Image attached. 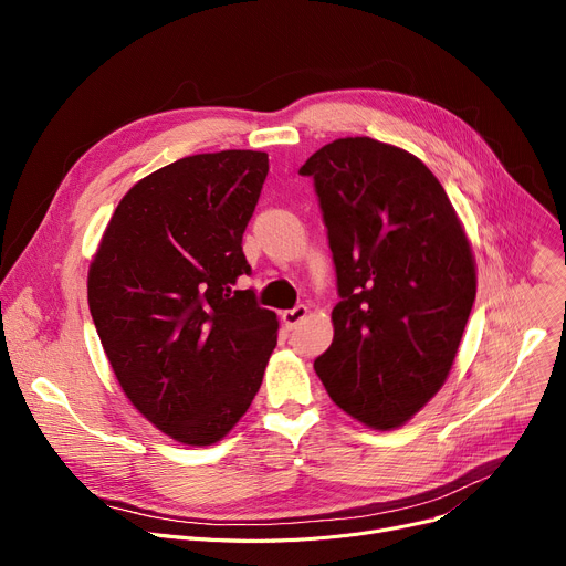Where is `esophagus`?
Listing matches in <instances>:
<instances>
[{
    "label": "esophagus",
    "mask_w": 566,
    "mask_h": 566,
    "mask_svg": "<svg viewBox=\"0 0 566 566\" xmlns=\"http://www.w3.org/2000/svg\"><path fill=\"white\" fill-rule=\"evenodd\" d=\"M307 307L305 305H295L293 310H286V312H282V321H284V325L286 328H295V325H298L305 316H307Z\"/></svg>",
    "instance_id": "esophagus-1"
}]
</instances>
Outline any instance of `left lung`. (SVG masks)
Segmentation results:
<instances>
[{"instance_id":"8db88e82","label":"left lung","mask_w":566,"mask_h":566,"mask_svg":"<svg viewBox=\"0 0 566 566\" xmlns=\"http://www.w3.org/2000/svg\"><path fill=\"white\" fill-rule=\"evenodd\" d=\"M298 174L314 178L342 298L314 369L350 418L401 427L440 390L465 331L478 293L465 231L429 167L371 137L325 144Z\"/></svg>"}]
</instances>
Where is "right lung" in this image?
<instances>
[{"mask_svg":"<svg viewBox=\"0 0 566 566\" xmlns=\"http://www.w3.org/2000/svg\"><path fill=\"white\" fill-rule=\"evenodd\" d=\"M268 156L176 160L118 201L88 268V310L126 397L163 433L213 444L243 418L277 344V316L235 289Z\"/></svg>","mask_w":566,"mask_h":566,"instance_id":"right-lung-1","label":"right lung"}]
</instances>
